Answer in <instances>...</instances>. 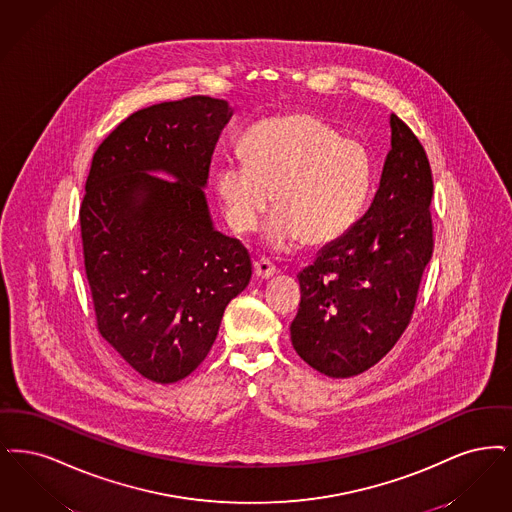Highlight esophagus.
Returning a JSON list of instances; mask_svg holds the SVG:
<instances>
[{
  "label": "esophagus",
  "mask_w": 512,
  "mask_h": 512,
  "mask_svg": "<svg viewBox=\"0 0 512 512\" xmlns=\"http://www.w3.org/2000/svg\"><path fill=\"white\" fill-rule=\"evenodd\" d=\"M254 273H256V277H260V279H269V277H273V275H277L279 273V269L273 266L271 262H267V260H258L256 264H254Z\"/></svg>",
  "instance_id": "34e87169"
}]
</instances>
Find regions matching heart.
<instances>
[{
  "instance_id": "1",
  "label": "heart",
  "mask_w": 512,
  "mask_h": 512,
  "mask_svg": "<svg viewBox=\"0 0 512 512\" xmlns=\"http://www.w3.org/2000/svg\"><path fill=\"white\" fill-rule=\"evenodd\" d=\"M241 160L225 162L216 191L227 223L248 233L273 204L264 241L283 252L300 239L310 246L338 241L356 223L369 191L363 147L310 114L260 122L246 132Z\"/></svg>"
}]
</instances>
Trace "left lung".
Here are the masks:
<instances>
[{"label": "left lung", "mask_w": 512, "mask_h": 512, "mask_svg": "<svg viewBox=\"0 0 512 512\" xmlns=\"http://www.w3.org/2000/svg\"><path fill=\"white\" fill-rule=\"evenodd\" d=\"M390 151L369 210L298 273L296 354L333 378L356 377L400 340L432 256V172L421 141L390 114Z\"/></svg>", "instance_id": "obj_1"}]
</instances>
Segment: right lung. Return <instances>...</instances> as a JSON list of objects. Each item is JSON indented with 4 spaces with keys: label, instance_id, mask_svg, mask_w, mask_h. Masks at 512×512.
Returning a JSON list of instances; mask_svg holds the SVG:
<instances>
[{
    "label": "right lung",
    "instance_id": "add662e5",
    "mask_svg": "<svg viewBox=\"0 0 512 512\" xmlns=\"http://www.w3.org/2000/svg\"><path fill=\"white\" fill-rule=\"evenodd\" d=\"M231 116L227 101L206 95L158 103L128 116L91 162L80 225L97 329L158 384L199 367L252 275L204 193Z\"/></svg>",
    "mask_w": 512,
    "mask_h": 512
}]
</instances>
